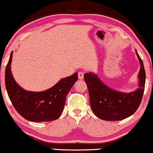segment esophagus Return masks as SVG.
<instances>
[{
  "label": "esophagus",
  "instance_id": "34e87169",
  "mask_svg": "<svg viewBox=\"0 0 153 153\" xmlns=\"http://www.w3.org/2000/svg\"><path fill=\"white\" fill-rule=\"evenodd\" d=\"M83 75H84V73H83V72H79V73H78V78H79L80 80H83Z\"/></svg>",
  "mask_w": 153,
  "mask_h": 153
}]
</instances>
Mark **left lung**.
Here are the masks:
<instances>
[{
	"instance_id": "8db88e82",
	"label": "left lung",
	"mask_w": 153,
	"mask_h": 153,
	"mask_svg": "<svg viewBox=\"0 0 153 153\" xmlns=\"http://www.w3.org/2000/svg\"><path fill=\"white\" fill-rule=\"evenodd\" d=\"M140 70L138 89L130 93L117 91L107 86L95 74L85 73L84 80L89 94L90 105L97 117L105 120H120L137 111L142 102L145 91V70L142 59L137 50Z\"/></svg>"
}]
</instances>
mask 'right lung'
<instances>
[{"label": "right lung", "instance_id": "1", "mask_svg": "<svg viewBox=\"0 0 153 153\" xmlns=\"http://www.w3.org/2000/svg\"><path fill=\"white\" fill-rule=\"evenodd\" d=\"M13 51L5 72L6 91L15 110L25 119L32 122L56 120L63 111L66 97L78 80V73L61 79L49 89L41 92L23 89L15 81L11 71Z\"/></svg>", "mask_w": 153, "mask_h": 153}]
</instances>
